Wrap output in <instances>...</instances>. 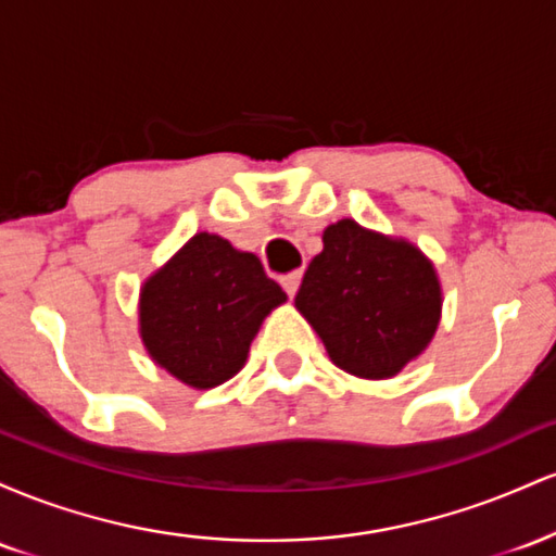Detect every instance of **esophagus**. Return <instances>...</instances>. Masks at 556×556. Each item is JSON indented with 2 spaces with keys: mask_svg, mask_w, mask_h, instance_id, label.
Here are the masks:
<instances>
[{
  "mask_svg": "<svg viewBox=\"0 0 556 556\" xmlns=\"http://www.w3.org/2000/svg\"><path fill=\"white\" fill-rule=\"evenodd\" d=\"M300 277H303V271H290V274H285V277H282V287H285V292L290 298H295V292L300 287Z\"/></svg>",
  "mask_w": 556,
  "mask_h": 556,
  "instance_id": "1",
  "label": "esophagus"
}]
</instances>
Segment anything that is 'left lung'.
I'll use <instances>...</instances> for the list:
<instances>
[{"label": "left lung", "mask_w": 556, "mask_h": 556, "mask_svg": "<svg viewBox=\"0 0 556 556\" xmlns=\"http://www.w3.org/2000/svg\"><path fill=\"white\" fill-rule=\"evenodd\" d=\"M305 269L295 308L329 358L361 379L397 376L433 340L442 318L437 269L413 242L340 219Z\"/></svg>", "instance_id": "obj_1"}]
</instances>
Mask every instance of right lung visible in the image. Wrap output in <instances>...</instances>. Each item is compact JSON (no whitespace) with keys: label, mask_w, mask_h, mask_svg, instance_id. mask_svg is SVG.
Returning a JSON list of instances; mask_svg holds the SVG:
<instances>
[{"label":"right lung","mask_w":556,"mask_h":556,"mask_svg":"<svg viewBox=\"0 0 556 556\" xmlns=\"http://www.w3.org/2000/svg\"><path fill=\"white\" fill-rule=\"evenodd\" d=\"M285 300L258 256L198 232L140 287V340L182 384L212 389L245 366L261 324Z\"/></svg>","instance_id":"right-lung-1"}]
</instances>
